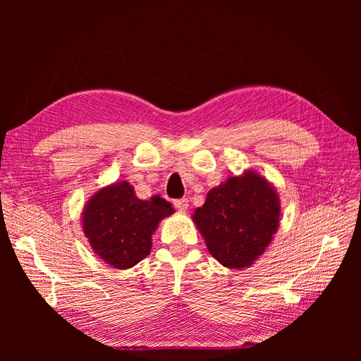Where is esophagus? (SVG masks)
Returning <instances> with one entry per match:
<instances>
[{
	"label": "esophagus",
	"mask_w": 361,
	"mask_h": 361,
	"mask_svg": "<svg viewBox=\"0 0 361 361\" xmlns=\"http://www.w3.org/2000/svg\"><path fill=\"white\" fill-rule=\"evenodd\" d=\"M173 204H174V207H176L178 211L183 212V211L188 209V199H178V200L173 202Z\"/></svg>",
	"instance_id": "obj_1"
}]
</instances>
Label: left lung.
I'll use <instances>...</instances> for the list:
<instances>
[{"label": "left lung", "mask_w": 361, "mask_h": 361, "mask_svg": "<svg viewBox=\"0 0 361 361\" xmlns=\"http://www.w3.org/2000/svg\"><path fill=\"white\" fill-rule=\"evenodd\" d=\"M209 253L226 268H250L265 253L280 226L276 188L247 170L212 188L192 214Z\"/></svg>", "instance_id": "obj_1"}]
</instances>
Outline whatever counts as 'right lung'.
<instances>
[{
    "label": "right lung",
    "mask_w": 361,
    "mask_h": 361,
    "mask_svg": "<svg viewBox=\"0 0 361 361\" xmlns=\"http://www.w3.org/2000/svg\"><path fill=\"white\" fill-rule=\"evenodd\" d=\"M174 212L159 195L141 200L126 180L97 190L82 211V231L94 253L116 269H128L150 255L152 235Z\"/></svg>",
    "instance_id": "1"
}]
</instances>
